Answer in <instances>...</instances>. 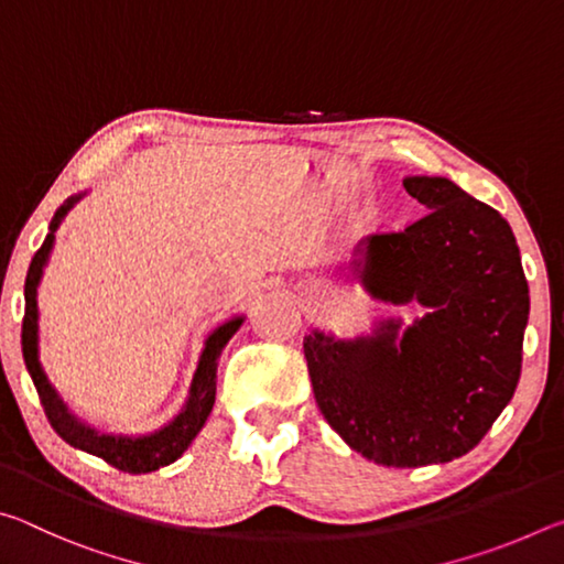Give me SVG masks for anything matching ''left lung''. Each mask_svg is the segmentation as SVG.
<instances>
[{
    "mask_svg": "<svg viewBox=\"0 0 564 564\" xmlns=\"http://www.w3.org/2000/svg\"><path fill=\"white\" fill-rule=\"evenodd\" d=\"M427 208L362 241L360 279L390 303L427 313L403 336L303 340L323 417L352 451L386 467L451 463L490 431L518 388L530 295L512 228L453 181L413 176Z\"/></svg>",
    "mask_w": 564,
    "mask_h": 564,
    "instance_id": "obj_1",
    "label": "left lung"
}]
</instances>
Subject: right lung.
Returning <instances> with one entry per match:
<instances>
[{"label":"right lung","instance_id":"add662e5","mask_svg":"<svg viewBox=\"0 0 564 564\" xmlns=\"http://www.w3.org/2000/svg\"><path fill=\"white\" fill-rule=\"evenodd\" d=\"M79 196H72L59 212L54 214L52 224H50V234H46L44 243L40 246V251L34 253L30 271H26V283H24V321H22V352H24V362L26 370L34 380L36 393H40L42 408L46 417H50L52 427L56 435L62 437L74 447H79L84 453H91L101 457L104 463H109L111 467H117L121 473H131V475H141V473H154L159 467L171 465L184 455L191 441L202 431L208 413H212L214 400H216V366H218V356L228 340H231L234 333L241 326L243 318L228 321L221 328H216L212 336L206 340V348L202 352V360H198L194 383H191V395L186 408L171 420L166 427L151 433V435H141V437H113V435H99L94 427L82 425L76 420L66 405L62 403V398L56 395V390L52 388L50 380H46L42 362H40V311H36V285H40L42 271L46 265V259H50V251L54 246V231L59 228L62 218L66 212L74 206V202Z\"/></svg>","mask_w":564,"mask_h":564}]
</instances>
